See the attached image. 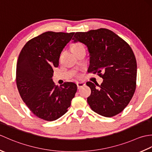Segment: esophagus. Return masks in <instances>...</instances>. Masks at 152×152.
Listing matches in <instances>:
<instances>
[{
  "label": "esophagus",
  "instance_id": "34e87169",
  "mask_svg": "<svg viewBox=\"0 0 152 152\" xmlns=\"http://www.w3.org/2000/svg\"><path fill=\"white\" fill-rule=\"evenodd\" d=\"M76 85H77V87H78V89H80L85 86V83L83 82H77Z\"/></svg>",
  "mask_w": 152,
  "mask_h": 152
}]
</instances>
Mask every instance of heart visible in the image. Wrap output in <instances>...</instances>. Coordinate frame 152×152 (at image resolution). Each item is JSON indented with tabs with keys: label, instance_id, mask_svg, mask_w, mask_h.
<instances>
[{
	"label": "heart",
	"instance_id": "b5f03b06",
	"mask_svg": "<svg viewBox=\"0 0 152 152\" xmlns=\"http://www.w3.org/2000/svg\"><path fill=\"white\" fill-rule=\"evenodd\" d=\"M83 48V46L80 43H76L75 44H74L72 46V51H75L77 50H79L80 48Z\"/></svg>",
	"mask_w": 152,
	"mask_h": 152
}]
</instances>
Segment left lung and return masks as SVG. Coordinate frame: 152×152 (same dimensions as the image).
Instances as JSON below:
<instances>
[{
  "instance_id": "8db88e82",
  "label": "left lung",
  "mask_w": 152,
  "mask_h": 152,
  "mask_svg": "<svg viewBox=\"0 0 152 152\" xmlns=\"http://www.w3.org/2000/svg\"><path fill=\"white\" fill-rule=\"evenodd\" d=\"M72 40L88 47V72L97 73L103 79L101 85L86 83L91 90L87 100L90 107L104 117L119 114L129 103L136 89L137 61L129 45L114 32L102 28L78 32Z\"/></svg>"
}]
</instances>
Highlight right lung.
Here are the masks:
<instances>
[{"label": "right lung", "mask_w": 152, "mask_h": 152, "mask_svg": "<svg viewBox=\"0 0 152 152\" xmlns=\"http://www.w3.org/2000/svg\"><path fill=\"white\" fill-rule=\"evenodd\" d=\"M74 33L48 31L32 38L22 48L16 66V83L27 107L38 118L54 121L68 111L75 96L73 82L58 87L53 82L54 67Z\"/></svg>", "instance_id": "1"}]
</instances>
